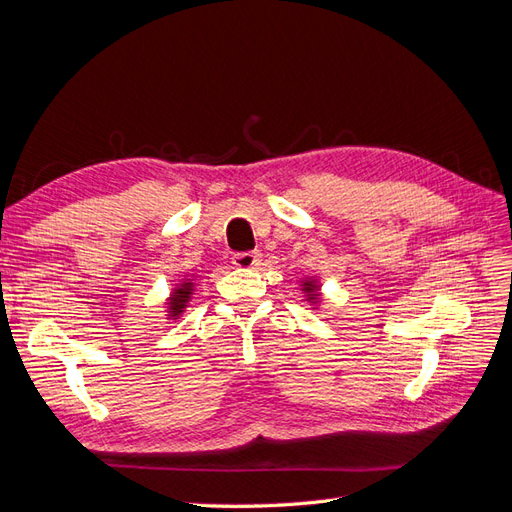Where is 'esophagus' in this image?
Returning a JSON list of instances; mask_svg holds the SVG:
<instances>
[{
	"mask_svg": "<svg viewBox=\"0 0 512 512\" xmlns=\"http://www.w3.org/2000/svg\"><path fill=\"white\" fill-rule=\"evenodd\" d=\"M260 260H262V254L258 250L241 252V254L232 256V265H235L237 269H254L260 265Z\"/></svg>",
	"mask_w": 512,
	"mask_h": 512,
	"instance_id": "esophagus-1",
	"label": "esophagus"
}]
</instances>
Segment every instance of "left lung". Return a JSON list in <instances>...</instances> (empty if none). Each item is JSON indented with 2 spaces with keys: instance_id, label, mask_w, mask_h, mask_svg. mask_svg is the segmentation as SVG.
Wrapping results in <instances>:
<instances>
[{
  "instance_id": "left-lung-1",
  "label": "left lung",
  "mask_w": 512,
  "mask_h": 512,
  "mask_svg": "<svg viewBox=\"0 0 512 512\" xmlns=\"http://www.w3.org/2000/svg\"><path fill=\"white\" fill-rule=\"evenodd\" d=\"M303 290L307 292V299H309V301H316V299H318V292H316L318 286H316L314 280H305V282H303Z\"/></svg>"
}]
</instances>
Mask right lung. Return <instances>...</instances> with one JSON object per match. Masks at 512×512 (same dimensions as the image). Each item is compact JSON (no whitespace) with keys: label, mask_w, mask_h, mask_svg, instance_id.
<instances>
[{"label":"right lung","mask_w":512,"mask_h":512,"mask_svg":"<svg viewBox=\"0 0 512 512\" xmlns=\"http://www.w3.org/2000/svg\"><path fill=\"white\" fill-rule=\"evenodd\" d=\"M192 288H194V284L188 280L173 290V294H170V299H168V316L177 318L183 312L185 303H188L192 297Z\"/></svg>","instance_id":"right-lung-1"}]
</instances>
